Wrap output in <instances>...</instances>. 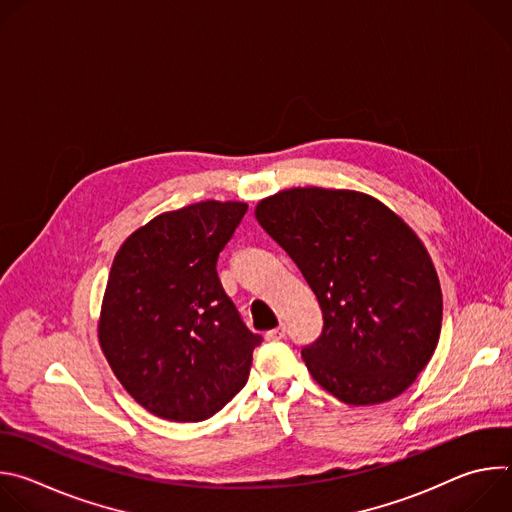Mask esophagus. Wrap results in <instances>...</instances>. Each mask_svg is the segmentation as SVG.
<instances>
[{"label":"esophagus","mask_w":512,"mask_h":512,"mask_svg":"<svg viewBox=\"0 0 512 512\" xmlns=\"http://www.w3.org/2000/svg\"><path fill=\"white\" fill-rule=\"evenodd\" d=\"M281 338H285V326H283V324H279L277 328L265 332V340H269V342H277V340H281Z\"/></svg>","instance_id":"1"}]
</instances>
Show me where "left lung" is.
I'll list each match as a JSON object with an SVG mask.
<instances>
[{"instance_id":"left-lung-1","label":"left lung","mask_w":512,"mask_h":512,"mask_svg":"<svg viewBox=\"0 0 512 512\" xmlns=\"http://www.w3.org/2000/svg\"><path fill=\"white\" fill-rule=\"evenodd\" d=\"M255 216L316 294L324 328L302 348L314 381L348 405H377L413 385L442 330V287L415 231L356 190L289 188Z\"/></svg>"}]
</instances>
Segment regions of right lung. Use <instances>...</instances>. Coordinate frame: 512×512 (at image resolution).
Segmentation results:
<instances>
[{
	"instance_id": "right-lung-1",
	"label": "right lung",
	"mask_w": 512,
	"mask_h": 512,
	"mask_svg": "<svg viewBox=\"0 0 512 512\" xmlns=\"http://www.w3.org/2000/svg\"><path fill=\"white\" fill-rule=\"evenodd\" d=\"M245 202L204 200L162 212L119 247L99 344L123 389L168 421H204L247 383L261 336L216 275Z\"/></svg>"
}]
</instances>
